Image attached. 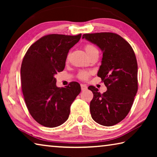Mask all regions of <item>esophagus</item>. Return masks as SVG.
Returning a JSON list of instances; mask_svg holds the SVG:
<instances>
[{"label":"esophagus","instance_id":"34e87169","mask_svg":"<svg viewBox=\"0 0 157 157\" xmlns=\"http://www.w3.org/2000/svg\"><path fill=\"white\" fill-rule=\"evenodd\" d=\"M81 89L82 91H85V90L87 89V86L86 84H81Z\"/></svg>","mask_w":157,"mask_h":157}]
</instances>
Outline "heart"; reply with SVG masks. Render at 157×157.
I'll return each instance as SVG.
<instances>
[{
    "label": "heart",
    "instance_id": "heart-1",
    "mask_svg": "<svg viewBox=\"0 0 157 157\" xmlns=\"http://www.w3.org/2000/svg\"><path fill=\"white\" fill-rule=\"evenodd\" d=\"M85 50L87 53V55L91 54V52L95 51V50H98L94 46H93L91 44H87L86 46H85ZM89 77V73L87 72H85V71H81L79 74V78L82 79H86Z\"/></svg>",
    "mask_w": 157,
    "mask_h": 157
}]
</instances>
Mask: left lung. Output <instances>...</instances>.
<instances>
[{"label":"left lung","instance_id":"left-lung-1","mask_svg":"<svg viewBox=\"0 0 157 157\" xmlns=\"http://www.w3.org/2000/svg\"><path fill=\"white\" fill-rule=\"evenodd\" d=\"M82 39L102 50L98 76L107 88L101 94L95 86H89L94 94L90 102L91 117L101 125H114L128 114L137 93L138 66L134 52L128 42L115 33L84 34Z\"/></svg>","mask_w":157,"mask_h":157}]
</instances>
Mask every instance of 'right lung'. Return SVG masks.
I'll list each match as a JSON object with an SVG mask.
<instances>
[{"mask_svg":"<svg viewBox=\"0 0 157 157\" xmlns=\"http://www.w3.org/2000/svg\"><path fill=\"white\" fill-rule=\"evenodd\" d=\"M81 36H44L29 48L23 58L21 68L23 94L29 112L41 125L55 127L65 123L71 104L81 91L77 82L59 88L55 78L64 69L69 50Z\"/></svg>","mask_w":157,"mask_h":157,"instance_id":"right-lung-1","label":"right lung"}]
</instances>
